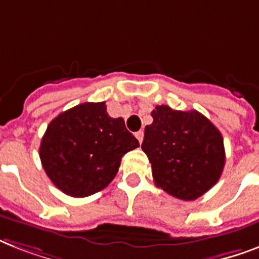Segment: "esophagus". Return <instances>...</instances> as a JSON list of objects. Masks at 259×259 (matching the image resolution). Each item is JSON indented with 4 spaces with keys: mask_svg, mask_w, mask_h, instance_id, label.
Listing matches in <instances>:
<instances>
[{
    "mask_svg": "<svg viewBox=\"0 0 259 259\" xmlns=\"http://www.w3.org/2000/svg\"><path fill=\"white\" fill-rule=\"evenodd\" d=\"M136 137H137L138 141L142 142V140H144V132H142V130L137 132V133H136Z\"/></svg>",
    "mask_w": 259,
    "mask_h": 259,
    "instance_id": "obj_1",
    "label": "esophagus"
}]
</instances>
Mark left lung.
Returning a JSON list of instances; mask_svg holds the SVG:
<instances>
[{
	"label": "left lung",
	"instance_id": "1",
	"mask_svg": "<svg viewBox=\"0 0 259 259\" xmlns=\"http://www.w3.org/2000/svg\"><path fill=\"white\" fill-rule=\"evenodd\" d=\"M145 127L142 150L158 188L181 200H195L217 184L225 166L221 132L196 110L156 106Z\"/></svg>",
	"mask_w": 259,
	"mask_h": 259
}]
</instances>
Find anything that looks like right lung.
<instances>
[{
	"label": "right lung",
	"mask_w": 259,
	"mask_h": 259,
	"mask_svg": "<svg viewBox=\"0 0 259 259\" xmlns=\"http://www.w3.org/2000/svg\"><path fill=\"white\" fill-rule=\"evenodd\" d=\"M140 142L122 118H111L105 102H86L54 118L40 144L47 176L62 192L86 197L111 183L123 154Z\"/></svg>",
	"instance_id": "add662e5"
}]
</instances>
